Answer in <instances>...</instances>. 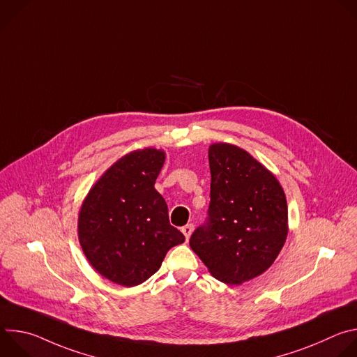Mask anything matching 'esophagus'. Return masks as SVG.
<instances>
[{
    "mask_svg": "<svg viewBox=\"0 0 357 357\" xmlns=\"http://www.w3.org/2000/svg\"><path fill=\"white\" fill-rule=\"evenodd\" d=\"M182 233L185 234V237H186V240L190 237V234H192V230H193V225H186V226H183L182 229Z\"/></svg>",
    "mask_w": 357,
    "mask_h": 357,
    "instance_id": "obj_1",
    "label": "esophagus"
}]
</instances>
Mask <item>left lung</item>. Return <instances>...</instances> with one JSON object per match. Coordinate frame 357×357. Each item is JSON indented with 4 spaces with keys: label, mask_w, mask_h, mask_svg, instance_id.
Here are the masks:
<instances>
[{
    "label": "left lung",
    "mask_w": 357,
    "mask_h": 357,
    "mask_svg": "<svg viewBox=\"0 0 357 357\" xmlns=\"http://www.w3.org/2000/svg\"><path fill=\"white\" fill-rule=\"evenodd\" d=\"M211 203L190 248L219 281L237 285L263 274L288 234L285 193L277 178L244 149L209 148Z\"/></svg>",
    "instance_id": "left-lung-1"
}]
</instances>
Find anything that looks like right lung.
<instances>
[{
	"label": "right lung",
	"instance_id": "right-lung-1",
	"mask_svg": "<svg viewBox=\"0 0 357 357\" xmlns=\"http://www.w3.org/2000/svg\"><path fill=\"white\" fill-rule=\"evenodd\" d=\"M164 161V152L154 148L131 152L97 181L82 205L83 252L93 268L119 285L146 281L168 250L185 241L154 188Z\"/></svg>",
	"mask_w": 357,
	"mask_h": 357
}]
</instances>
